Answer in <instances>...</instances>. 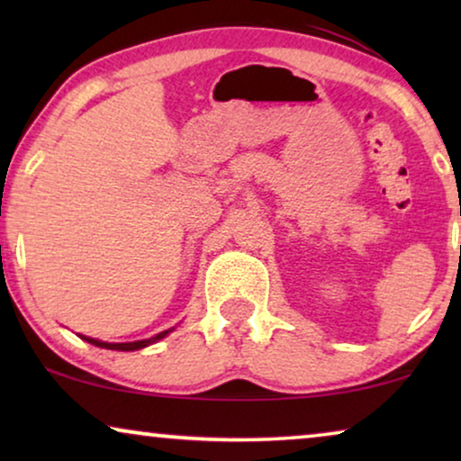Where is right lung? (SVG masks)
Instances as JSON below:
<instances>
[{"mask_svg": "<svg viewBox=\"0 0 461 461\" xmlns=\"http://www.w3.org/2000/svg\"><path fill=\"white\" fill-rule=\"evenodd\" d=\"M169 331H172V330L157 333V336L149 338V339H138V342H123V344H111V342H103V339H96V338H86V336H81V338H84L86 342L94 344V346H100V348H106V350H125V352H130V350H140V348H144V346H150V344L159 342V339H161V338H166Z\"/></svg>", "mask_w": 461, "mask_h": 461, "instance_id": "obj_1", "label": "right lung"}]
</instances>
